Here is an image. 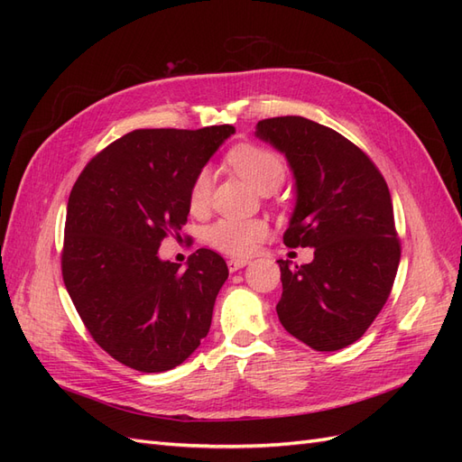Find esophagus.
<instances>
[{
  "instance_id": "obj_1",
  "label": "esophagus",
  "mask_w": 462,
  "mask_h": 462,
  "mask_svg": "<svg viewBox=\"0 0 462 462\" xmlns=\"http://www.w3.org/2000/svg\"><path fill=\"white\" fill-rule=\"evenodd\" d=\"M246 263H248V260H246V258H231V260L227 262V265H229V272L241 270V268H245Z\"/></svg>"
}]
</instances>
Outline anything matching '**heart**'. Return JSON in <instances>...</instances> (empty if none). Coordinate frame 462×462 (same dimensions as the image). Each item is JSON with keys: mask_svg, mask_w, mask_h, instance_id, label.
Segmentation results:
<instances>
[{"mask_svg": "<svg viewBox=\"0 0 462 462\" xmlns=\"http://www.w3.org/2000/svg\"><path fill=\"white\" fill-rule=\"evenodd\" d=\"M227 162L260 192H272L283 183L287 167L277 152L260 144H239L229 150ZM214 177L204 167L194 177L189 192V208L192 214H202L209 204ZM270 226L263 219L221 217L206 231V239L219 253L229 256H248L268 236Z\"/></svg>", "mask_w": 462, "mask_h": 462, "instance_id": "heart-1", "label": "heart"}]
</instances>
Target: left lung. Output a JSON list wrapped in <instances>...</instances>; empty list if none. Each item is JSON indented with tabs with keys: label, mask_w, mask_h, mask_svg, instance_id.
<instances>
[{
	"label": "left lung",
	"mask_w": 462,
	"mask_h": 462,
	"mask_svg": "<svg viewBox=\"0 0 462 462\" xmlns=\"http://www.w3.org/2000/svg\"><path fill=\"white\" fill-rule=\"evenodd\" d=\"M256 136L285 153L297 179L285 245L314 248L310 263L277 260L279 321L316 351H339L366 333L393 289L401 241L387 183L366 152L306 117L262 119Z\"/></svg>",
	"instance_id": "obj_1"
}]
</instances>
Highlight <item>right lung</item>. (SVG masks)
Masks as SVG:
<instances>
[{"label": "right lung", "instance_id": "1", "mask_svg": "<svg viewBox=\"0 0 462 462\" xmlns=\"http://www.w3.org/2000/svg\"><path fill=\"white\" fill-rule=\"evenodd\" d=\"M233 133L131 131L96 153L69 194L63 283L92 339L133 370L179 366L209 331L226 260L199 248L180 270L158 248L180 236L194 177Z\"/></svg>", "mask_w": 462, "mask_h": 462}]
</instances>
